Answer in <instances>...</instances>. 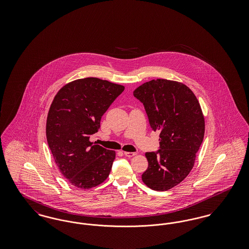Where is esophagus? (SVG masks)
Masks as SVG:
<instances>
[{"mask_svg": "<svg viewBox=\"0 0 249 249\" xmlns=\"http://www.w3.org/2000/svg\"><path fill=\"white\" fill-rule=\"evenodd\" d=\"M136 154H137L136 152H127V151L124 152V155H125L126 157H129V158H131V157H133V156H135Z\"/></svg>", "mask_w": 249, "mask_h": 249, "instance_id": "1", "label": "esophagus"}]
</instances>
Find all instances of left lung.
Instances as JSON below:
<instances>
[{"instance_id": "1", "label": "left lung", "mask_w": 249, "mask_h": 249, "mask_svg": "<svg viewBox=\"0 0 249 249\" xmlns=\"http://www.w3.org/2000/svg\"><path fill=\"white\" fill-rule=\"evenodd\" d=\"M133 95L143 104L152 130L160 131V149L145 153L142 182L151 190H170L189 176L203 140L200 103L188 86L167 79L145 82Z\"/></svg>"}]
</instances>
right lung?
I'll use <instances>...</instances> for the list:
<instances>
[{"mask_svg":"<svg viewBox=\"0 0 249 249\" xmlns=\"http://www.w3.org/2000/svg\"><path fill=\"white\" fill-rule=\"evenodd\" d=\"M125 87L96 77L64 85L48 110V146L61 175L72 186L88 190L107 180L116 151L89 141L103 115Z\"/></svg>","mask_w":249,"mask_h":249,"instance_id":"right-lung-1","label":"right lung"}]
</instances>
